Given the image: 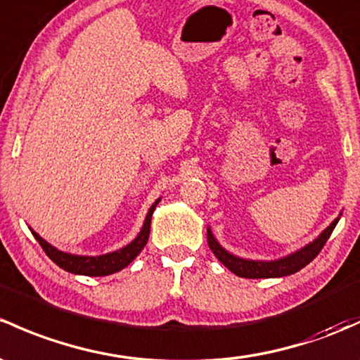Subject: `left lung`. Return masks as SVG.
<instances>
[{
    "label": "left lung",
    "mask_w": 360,
    "mask_h": 360,
    "mask_svg": "<svg viewBox=\"0 0 360 360\" xmlns=\"http://www.w3.org/2000/svg\"><path fill=\"white\" fill-rule=\"evenodd\" d=\"M340 219V217H338ZM338 219L331 222L326 229L321 233V236L317 240H314L312 243H309L307 247H304L298 252L291 253V255L285 257V259L279 260H271V262H259V260H245L240 257L231 255L229 252H226L221 245L215 241L214 234L210 229H207V241H209V247L214 255L224 264L231 272H234L240 278H248V279H260V278H283V276H290L304 269L307 264L312 262L319 252L326 245L328 238L331 236L333 229L338 224Z\"/></svg>",
    "instance_id": "8db88e82"
}]
</instances>
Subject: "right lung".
<instances>
[{
  "mask_svg": "<svg viewBox=\"0 0 360 360\" xmlns=\"http://www.w3.org/2000/svg\"><path fill=\"white\" fill-rule=\"evenodd\" d=\"M160 200L153 203L150 207L148 214H146L145 224H143L141 231L136 236L134 241H131L127 247L117 250V252L107 253V255H100V257H81V255H72V253H65L60 252L55 247H51L48 241H44L43 238L39 236L37 233H34V238L39 241L41 248L46 252V255L50 257L53 262L56 264L58 267H62L63 271L72 272V274H82V276H108L113 274V272L122 271L124 267H127L136 257L139 255L143 248H145L146 241H148L150 236V224H151V215H153L155 207L158 205Z\"/></svg>",
  "mask_w": 360,
  "mask_h": 360,
  "instance_id": "right-lung-1",
  "label": "right lung"
}]
</instances>
